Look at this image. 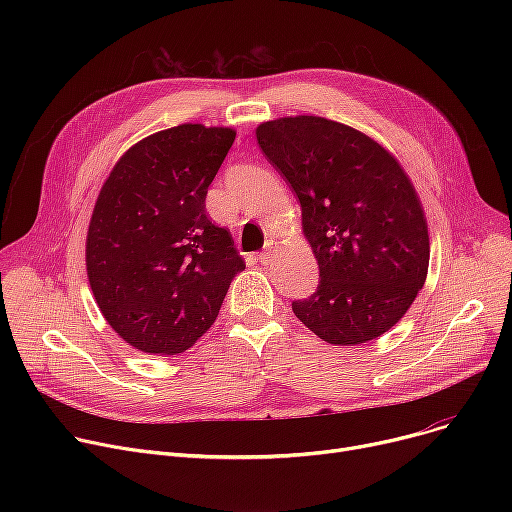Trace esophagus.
<instances>
[{"instance_id":"1","label":"esophagus","mask_w":512,"mask_h":512,"mask_svg":"<svg viewBox=\"0 0 512 512\" xmlns=\"http://www.w3.org/2000/svg\"><path fill=\"white\" fill-rule=\"evenodd\" d=\"M278 251V242L276 240H270V242H265V249L257 255V259H259V263H270L272 259H274V253Z\"/></svg>"}]
</instances>
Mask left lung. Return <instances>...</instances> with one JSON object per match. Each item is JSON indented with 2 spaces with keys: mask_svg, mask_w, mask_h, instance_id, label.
Returning a JSON list of instances; mask_svg holds the SVG:
<instances>
[{
  "mask_svg": "<svg viewBox=\"0 0 512 512\" xmlns=\"http://www.w3.org/2000/svg\"><path fill=\"white\" fill-rule=\"evenodd\" d=\"M255 137L301 203L319 286L292 311L321 340L355 346L409 311L429 267L421 199L400 161L369 134L321 116L261 122Z\"/></svg>",
  "mask_w": 512,
  "mask_h": 512,
  "instance_id": "8db88e82",
  "label": "left lung"
}]
</instances>
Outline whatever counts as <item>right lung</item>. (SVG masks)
I'll return each mask as SVG.
<instances>
[{"label":"right lung","mask_w":512,"mask_h":512,"mask_svg":"<svg viewBox=\"0 0 512 512\" xmlns=\"http://www.w3.org/2000/svg\"><path fill=\"white\" fill-rule=\"evenodd\" d=\"M234 137L199 122L153 132L124 151L97 195L87 278L107 324L143 353L191 348L245 270L230 232L205 211Z\"/></svg>","instance_id":"1"}]
</instances>
